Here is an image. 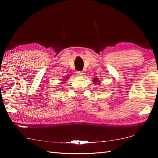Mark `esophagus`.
<instances>
[{"instance_id":"obj_1","label":"esophagus","mask_w":158,"mask_h":158,"mask_svg":"<svg viewBox=\"0 0 158 158\" xmlns=\"http://www.w3.org/2000/svg\"><path fill=\"white\" fill-rule=\"evenodd\" d=\"M76 73H77V76H83V74H84L83 72H81V71H77Z\"/></svg>"}]
</instances>
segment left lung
<instances>
[{"label": "left lung", "mask_w": 158, "mask_h": 158, "mask_svg": "<svg viewBox=\"0 0 158 158\" xmlns=\"http://www.w3.org/2000/svg\"><path fill=\"white\" fill-rule=\"evenodd\" d=\"M93 81H94V82H97L98 81H97V79H94V80H93Z\"/></svg>", "instance_id": "left-lung-1"}]
</instances>
